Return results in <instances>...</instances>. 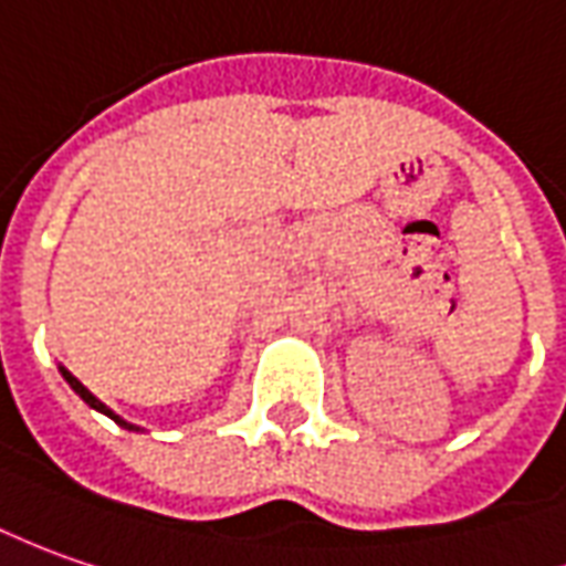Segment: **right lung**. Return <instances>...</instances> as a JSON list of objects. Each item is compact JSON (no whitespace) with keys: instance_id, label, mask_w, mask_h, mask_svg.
Here are the masks:
<instances>
[{"instance_id":"right-lung-1","label":"right lung","mask_w":566,"mask_h":566,"mask_svg":"<svg viewBox=\"0 0 566 566\" xmlns=\"http://www.w3.org/2000/svg\"><path fill=\"white\" fill-rule=\"evenodd\" d=\"M61 375H64V380H67V384H71L73 390H76V394L83 396V399H86V402H90L92 409H98V412H105V415H111V409H105V402H98V399H95V396L90 394V390H86V387H83V384H80V380L73 378L71 371H67V368H61ZM111 418H114V421H117V424H123V428H129V424H126V421H120V418H117V415H111Z\"/></svg>"}]
</instances>
